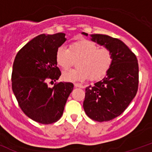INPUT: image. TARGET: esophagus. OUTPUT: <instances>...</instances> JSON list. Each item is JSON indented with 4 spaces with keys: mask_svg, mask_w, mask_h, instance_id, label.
I'll return each instance as SVG.
<instances>
[{
    "mask_svg": "<svg viewBox=\"0 0 152 152\" xmlns=\"http://www.w3.org/2000/svg\"><path fill=\"white\" fill-rule=\"evenodd\" d=\"M75 87H77V88H83L84 86L82 85H81V84H75Z\"/></svg>",
    "mask_w": 152,
    "mask_h": 152,
    "instance_id": "1",
    "label": "esophagus"
}]
</instances>
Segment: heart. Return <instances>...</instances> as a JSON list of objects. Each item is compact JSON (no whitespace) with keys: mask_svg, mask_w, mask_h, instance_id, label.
<instances>
[{"mask_svg":"<svg viewBox=\"0 0 152 152\" xmlns=\"http://www.w3.org/2000/svg\"><path fill=\"white\" fill-rule=\"evenodd\" d=\"M56 64L63 70H67L73 65L74 60L77 68L65 71L63 78L67 81H81L88 78L99 81L108 73L113 63L110 50L99 49L89 40H81L71 45L70 49L64 46L57 48L55 55Z\"/></svg>","mask_w":152,"mask_h":152,"instance_id":"heart-1","label":"heart"}]
</instances>
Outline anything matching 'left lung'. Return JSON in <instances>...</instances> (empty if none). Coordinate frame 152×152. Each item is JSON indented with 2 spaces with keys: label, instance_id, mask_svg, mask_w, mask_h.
Listing matches in <instances>:
<instances>
[{
  "label": "left lung",
  "instance_id": "left-lung-1",
  "mask_svg": "<svg viewBox=\"0 0 152 152\" xmlns=\"http://www.w3.org/2000/svg\"><path fill=\"white\" fill-rule=\"evenodd\" d=\"M82 34L88 36L87 33ZM91 39L110 50L113 63L102 81L85 88V113L98 122L116 118L129 106L138 88V63L125 43L106 35L93 34Z\"/></svg>",
  "mask_w": 152,
  "mask_h": 152
}]
</instances>
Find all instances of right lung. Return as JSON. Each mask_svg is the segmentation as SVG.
Instances as JSON below:
<instances>
[{"instance_id": "add662e5", "label": "right lung", "mask_w": 152, "mask_h": 152, "mask_svg": "<svg viewBox=\"0 0 152 152\" xmlns=\"http://www.w3.org/2000/svg\"><path fill=\"white\" fill-rule=\"evenodd\" d=\"M66 41L62 32L36 36L17 53L13 64L11 85L21 110L32 120L42 124L56 122L73 90L71 82L55 83L61 75L55 55Z\"/></svg>"}]
</instances>
